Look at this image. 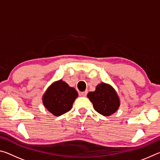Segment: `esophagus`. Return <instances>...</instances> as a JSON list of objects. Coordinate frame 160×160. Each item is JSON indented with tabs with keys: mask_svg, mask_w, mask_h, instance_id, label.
<instances>
[{
	"mask_svg": "<svg viewBox=\"0 0 160 160\" xmlns=\"http://www.w3.org/2000/svg\"><path fill=\"white\" fill-rule=\"evenodd\" d=\"M87 94H88V92L85 91V92H82L80 93V95L82 96V97H86L87 96Z\"/></svg>",
	"mask_w": 160,
	"mask_h": 160,
	"instance_id": "obj_1",
	"label": "esophagus"
}]
</instances>
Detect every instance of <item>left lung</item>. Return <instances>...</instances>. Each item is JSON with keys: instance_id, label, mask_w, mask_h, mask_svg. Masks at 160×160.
Masks as SVG:
<instances>
[{"instance_id": "obj_1", "label": "left lung", "mask_w": 160, "mask_h": 160, "mask_svg": "<svg viewBox=\"0 0 160 160\" xmlns=\"http://www.w3.org/2000/svg\"><path fill=\"white\" fill-rule=\"evenodd\" d=\"M96 112L104 116L113 114L120 106V99L112 86L104 82L99 84L96 90L88 94Z\"/></svg>"}]
</instances>
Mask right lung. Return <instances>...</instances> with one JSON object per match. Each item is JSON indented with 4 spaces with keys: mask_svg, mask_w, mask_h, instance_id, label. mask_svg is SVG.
Listing matches in <instances>:
<instances>
[{
    "mask_svg": "<svg viewBox=\"0 0 160 160\" xmlns=\"http://www.w3.org/2000/svg\"><path fill=\"white\" fill-rule=\"evenodd\" d=\"M78 92L70 87L66 82L60 80L53 82L46 91L42 101L48 112L59 116L71 109Z\"/></svg>",
    "mask_w": 160,
    "mask_h": 160,
    "instance_id": "obj_1",
    "label": "right lung"
}]
</instances>
